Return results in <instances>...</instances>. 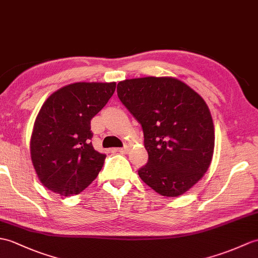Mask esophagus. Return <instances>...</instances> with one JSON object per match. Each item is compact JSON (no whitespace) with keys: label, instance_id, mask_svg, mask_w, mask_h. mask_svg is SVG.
<instances>
[{"label":"esophagus","instance_id":"34e87169","mask_svg":"<svg viewBox=\"0 0 258 258\" xmlns=\"http://www.w3.org/2000/svg\"><path fill=\"white\" fill-rule=\"evenodd\" d=\"M116 151L119 152V153H126L127 152V147L124 146V147H121V148H116Z\"/></svg>","mask_w":258,"mask_h":258}]
</instances>
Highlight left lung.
Instances as JSON below:
<instances>
[{"instance_id": "left-lung-1", "label": "left lung", "mask_w": 258, "mask_h": 258, "mask_svg": "<svg viewBox=\"0 0 258 258\" xmlns=\"http://www.w3.org/2000/svg\"><path fill=\"white\" fill-rule=\"evenodd\" d=\"M116 91L143 128L148 161L139 169L141 179L161 196H181L213 156L214 127L205 100L169 77L124 80Z\"/></svg>"}]
</instances>
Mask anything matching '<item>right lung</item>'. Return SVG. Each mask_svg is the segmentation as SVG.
Masks as SVG:
<instances>
[{
    "instance_id": "right-lung-1",
    "label": "right lung",
    "mask_w": 258,
    "mask_h": 258,
    "mask_svg": "<svg viewBox=\"0 0 258 258\" xmlns=\"http://www.w3.org/2000/svg\"><path fill=\"white\" fill-rule=\"evenodd\" d=\"M115 87V82L73 83L45 101L34 124L31 156L47 189L64 197L78 195L98 177L106 155L92 146L91 119Z\"/></svg>"
}]
</instances>
